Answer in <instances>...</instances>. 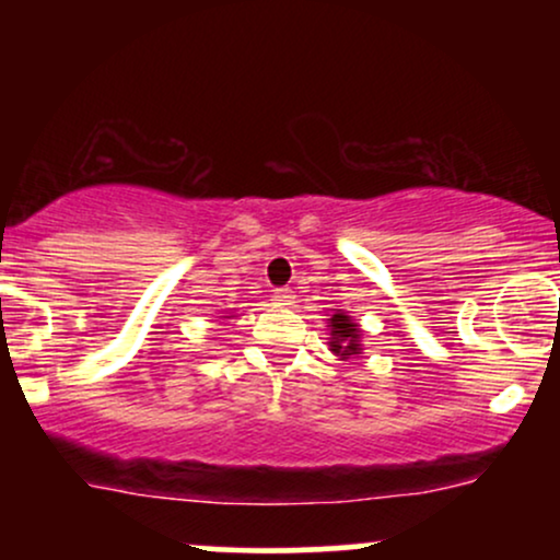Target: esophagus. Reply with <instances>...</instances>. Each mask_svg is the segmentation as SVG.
Segmentation results:
<instances>
[{
  "label": "esophagus",
  "mask_w": 560,
  "mask_h": 560,
  "mask_svg": "<svg viewBox=\"0 0 560 560\" xmlns=\"http://www.w3.org/2000/svg\"><path fill=\"white\" fill-rule=\"evenodd\" d=\"M273 300L279 302V305H292L294 292L289 287H279V289H273Z\"/></svg>",
  "instance_id": "34e87169"
}]
</instances>
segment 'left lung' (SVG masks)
Masks as SVG:
<instances>
[{
	"label": "left lung",
	"mask_w": 560,
	"mask_h": 560,
	"mask_svg": "<svg viewBox=\"0 0 560 560\" xmlns=\"http://www.w3.org/2000/svg\"><path fill=\"white\" fill-rule=\"evenodd\" d=\"M331 324V350L337 355H358L361 352V329L358 324H352L350 316H337L329 318Z\"/></svg>",
	"instance_id": "left-lung-1"
}]
</instances>
